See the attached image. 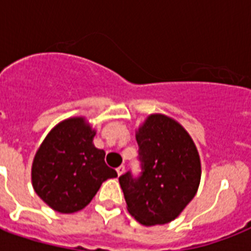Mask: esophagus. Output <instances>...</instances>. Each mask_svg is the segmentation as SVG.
Here are the masks:
<instances>
[{
	"label": "esophagus",
	"mask_w": 251,
	"mask_h": 251,
	"mask_svg": "<svg viewBox=\"0 0 251 251\" xmlns=\"http://www.w3.org/2000/svg\"><path fill=\"white\" fill-rule=\"evenodd\" d=\"M116 171H117V175L118 176L124 175V172H125V165H120V167H118L117 169H116Z\"/></svg>",
	"instance_id": "esophagus-1"
}]
</instances>
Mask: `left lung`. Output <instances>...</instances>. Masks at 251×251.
I'll return each mask as SVG.
<instances>
[{
    "instance_id": "left-lung-1",
    "label": "left lung",
    "mask_w": 251,
    "mask_h": 251,
    "mask_svg": "<svg viewBox=\"0 0 251 251\" xmlns=\"http://www.w3.org/2000/svg\"><path fill=\"white\" fill-rule=\"evenodd\" d=\"M141 176L118 181L127 211L146 226L175 220L194 198L201 182L198 150L186 130L164 114H151L138 129Z\"/></svg>"
}]
</instances>
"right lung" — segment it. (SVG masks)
<instances>
[{
  "mask_svg": "<svg viewBox=\"0 0 251 251\" xmlns=\"http://www.w3.org/2000/svg\"><path fill=\"white\" fill-rule=\"evenodd\" d=\"M95 134L84 117L68 118L49 131L33 157V189L57 212L80 211L104 181L117 177L104 161V150L92 143Z\"/></svg>",
  "mask_w": 251,
  "mask_h": 251,
  "instance_id": "right-lung-1",
  "label": "right lung"
}]
</instances>
